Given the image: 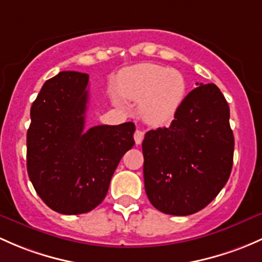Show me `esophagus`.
Listing matches in <instances>:
<instances>
[{
  "label": "esophagus",
  "instance_id": "obj_1",
  "mask_svg": "<svg viewBox=\"0 0 262 262\" xmlns=\"http://www.w3.org/2000/svg\"><path fill=\"white\" fill-rule=\"evenodd\" d=\"M144 138V130L142 129H137L136 133H134V140H136V144H140Z\"/></svg>",
  "mask_w": 262,
  "mask_h": 262
}]
</instances>
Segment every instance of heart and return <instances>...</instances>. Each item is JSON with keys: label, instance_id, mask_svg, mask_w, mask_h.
I'll list each match as a JSON object with an SVG mask.
<instances>
[{"label": "heart", "instance_id": "1", "mask_svg": "<svg viewBox=\"0 0 262 262\" xmlns=\"http://www.w3.org/2000/svg\"><path fill=\"white\" fill-rule=\"evenodd\" d=\"M118 89L124 98L139 100V114L145 122L164 125L180 110L187 84L178 70L142 62L120 71Z\"/></svg>", "mask_w": 262, "mask_h": 262}]
</instances>
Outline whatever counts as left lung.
I'll return each mask as SVG.
<instances>
[{
    "label": "left lung",
    "instance_id": "8db88e82",
    "mask_svg": "<svg viewBox=\"0 0 262 262\" xmlns=\"http://www.w3.org/2000/svg\"><path fill=\"white\" fill-rule=\"evenodd\" d=\"M230 106L214 84L183 99L168 128L145 133V193L161 212L187 216L205 208L225 187L233 163Z\"/></svg>",
    "mask_w": 262,
    "mask_h": 262
}]
</instances>
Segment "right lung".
I'll list each match as a JSON object with an SVG mask.
<instances>
[{"mask_svg": "<svg viewBox=\"0 0 262 262\" xmlns=\"http://www.w3.org/2000/svg\"><path fill=\"white\" fill-rule=\"evenodd\" d=\"M89 75L61 71L41 88L27 130V173L36 193L62 214L94 210L108 193L122 157L134 145V123L84 130Z\"/></svg>", "mask_w": 262, "mask_h": 262, "instance_id": "add662e5", "label": "right lung"}]
</instances>
